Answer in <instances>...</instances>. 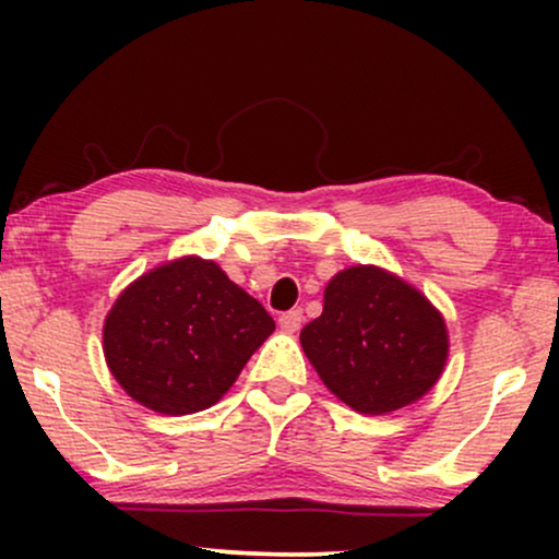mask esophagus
Listing matches in <instances>:
<instances>
[{
  "mask_svg": "<svg viewBox=\"0 0 559 559\" xmlns=\"http://www.w3.org/2000/svg\"><path fill=\"white\" fill-rule=\"evenodd\" d=\"M301 320H305V318H301V310H288L278 318V325L286 333H297L301 329Z\"/></svg>",
  "mask_w": 559,
  "mask_h": 559,
  "instance_id": "obj_1",
  "label": "esophagus"
}]
</instances>
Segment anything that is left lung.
<instances>
[{
    "instance_id": "obj_1",
    "label": "left lung",
    "mask_w": 559,
    "mask_h": 559,
    "mask_svg": "<svg viewBox=\"0 0 559 559\" xmlns=\"http://www.w3.org/2000/svg\"><path fill=\"white\" fill-rule=\"evenodd\" d=\"M299 342L320 381L362 415L420 400L449 352L441 312L418 288L373 265L333 275L323 316L301 329Z\"/></svg>"
}]
</instances>
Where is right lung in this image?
Here are the masks:
<instances>
[{"label":"right lung","instance_id":"1","mask_svg":"<svg viewBox=\"0 0 559 559\" xmlns=\"http://www.w3.org/2000/svg\"><path fill=\"white\" fill-rule=\"evenodd\" d=\"M273 331L265 307L215 262L183 258L133 281L102 336L128 396L155 413L189 415L213 407Z\"/></svg>","mask_w":559,"mask_h":559}]
</instances>
